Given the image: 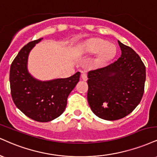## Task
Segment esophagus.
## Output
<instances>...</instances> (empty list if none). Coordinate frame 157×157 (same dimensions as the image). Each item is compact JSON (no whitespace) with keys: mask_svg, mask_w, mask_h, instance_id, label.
<instances>
[{"mask_svg":"<svg viewBox=\"0 0 157 157\" xmlns=\"http://www.w3.org/2000/svg\"><path fill=\"white\" fill-rule=\"evenodd\" d=\"M81 77H82V79L84 81H86L88 80V76H87V75L83 71H82V75H81Z\"/></svg>","mask_w":157,"mask_h":157,"instance_id":"obj_1","label":"esophagus"}]
</instances>
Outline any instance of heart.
Wrapping results in <instances>:
<instances>
[{
	"instance_id": "b5f03b06",
	"label": "heart",
	"mask_w": 157,
	"mask_h": 157,
	"mask_svg": "<svg viewBox=\"0 0 157 157\" xmlns=\"http://www.w3.org/2000/svg\"><path fill=\"white\" fill-rule=\"evenodd\" d=\"M86 51L88 53H97L99 52V59L100 62L108 61L115 53L116 48L112 43L101 39H94L87 43Z\"/></svg>"
}]
</instances>
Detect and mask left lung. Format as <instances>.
<instances>
[{"label":"left lung","mask_w":157,"mask_h":157,"mask_svg":"<svg viewBox=\"0 0 157 157\" xmlns=\"http://www.w3.org/2000/svg\"><path fill=\"white\" fill-rule=\"evenodd\" d=\"M121 56L107 67L88 73L87 94L96 116L118 120L131 113L144 93L145 67L132 49L118 41Z\"/></svg>","instance_id":"1"}]
</instances>
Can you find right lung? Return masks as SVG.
Wrapping results in <instances>:
<instances>
[{
    "label": "right lung",
    "instance_id": "add662e5",
    "mask_svg": "<svg viewBox=\"0 0 157 157\" xmlns=\"http://www.w3.org/2000/svg\"><path fill=\"white\" fill-rule=\"evenodd\" d=\"M42 39L25 45L13 60L10 68L11 94L17 107L25 116L39 122H48L65 110L67 98L79 82L80 72L67 78L41 81L28 72V59L36 44Z\"/></svg>",
    "mask_w": 157,
    "mask_h": 157
}]
</instances>
